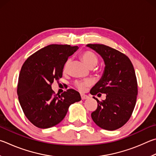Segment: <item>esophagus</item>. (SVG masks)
Returning <instances> with one entry per match:
<instances>
[{
	"label": "esophagus",
	"instance_id": "obj_1",
	"mask_svg": "<svg viewBox=\"0 0 156 156\" xmlns=\"http://www.w3.org/2000/svg\"><path fill=\"white\" fill-rule=\"evenodd\" d=\"M80 96H81L82 100H85V99L89 98V96L87 95H84V94H81Z\"/></svg>",
	"mask_w": 156,
	"mask_h": 156
}]
</instances>
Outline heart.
<instances>
[{"mask_svg":"<svg viewBox=\"0 0 156 156\" xmlns=\"http://www.w3.org/2000/svg\"><path fill=\"white\" fill-rule=\"evenodd\" d=\"M80 56L83 61L85 63L87 66L89 68H93V67L97 66L99 61L98 56L95 52L90 50H85L81 53ZM71 63V58H68L66 61L63 66V71L66 72L68 67ZM90 83L89 81H76L75 83V86L81 91H84L86 88L90 85Z\"/></svg>","mask_w":156,"mask_h":156,"instance_id":"1","label":"heart"}]
</instances>
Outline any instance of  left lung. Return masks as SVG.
<instances>
[{"instance_id": "1", "label": "left lung", "mask_w": 156, "mask_h": 156, "mask_svg": "<svg viewBox=\"0 0 156 156\" xmlns=\"http://www.w3.org/2000/svg\"><path fill=\"white\" fill-rule=\"evenodd\" d=\"M87 46L98 53L105 64L102 76L90 93L93 95L106 93V100L100 101L96 99L98 108L91 113L92 119L102 129H117L129 119L136 105L138 85L134 67L126 55L109 46L103 44Z\"/></svg>"}]
</instances>
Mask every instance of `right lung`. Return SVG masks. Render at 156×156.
Here are the masks:
<instances>
[{
  "mask_svg": "<svg viewBox=\"0 0 156 156\" xmlns=\"http://www.w3.org/2000/svg\"><path fill=\"white\" fill-rule=\"evenodd\" d=\"M78 49L69 45H49L30 56L22 67L17 89L19 102L27 118L39 128L57 125L71 104L81 100L76 90L58 95L51 87L62 77L65 63Z\"/></svg>",
  "mask_w": 156,
  "mask_h": 156,
  "instance_id": "obj_1",
  "label": "right lung"
}]
</instances>
